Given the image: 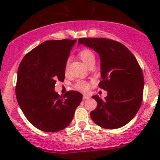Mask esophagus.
I'll return each instance as SVG.
<instances>
[{"label": "esophagus", "instance_id": "esophagus-1", "mask_svg": "<svg viewBox=\"0 0 160 160\" xmlns=\"http://www.w3.org/2000/svg\"><path fill=\"white\" fill-rule=\"evenodd\" d=\"M89 96L87 95H83V99L84 100H87V99H89Z\"/></svg>", "mask_w": 160, "mask_h": 160}]
</instances>
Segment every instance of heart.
<instances>
[{
	"instance_id": "b5f03b06",
	"label": "heart",
	"mask_w": 160,
	"mask_h": 160,
	"mask_svg": "<svg viewBox=\"0 0 160 160\" xmlns=\"http://www.w3.org/2000/svg\"><path fill=\"white\" fill-rule=\"evenodd\" d=\"M80 58L82 59V60L84 62V64H86L87 66L92 62H95V54L93 53L92 51H91L89 49H84L79 52L78 54ZM76 89H77L78 90L85 92L89 89V84L88 83L84 82V81L78 80L74 84Z\"/></svg>"
}]
</instances>
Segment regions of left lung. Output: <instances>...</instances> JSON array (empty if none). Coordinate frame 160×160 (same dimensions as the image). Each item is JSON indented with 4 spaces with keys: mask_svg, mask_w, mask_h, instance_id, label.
Instances as JSON below:
<instances>
[{
    "mask_svg": "<svg viewBox=\"0 0 160 160\" xmlns=\"http://www.w3.org/2000/svg\"><path fill=\"white\" fill-rule=\"evenodd\" d=\"M81 44L94 49L100 59L102 81L98 86L108 95L98 102L90 117L95 124L106 129H117L130 122L138 111L143 98V72L136 58L122 43L103 38H82Z\"/></svg>",
    "mask_w": 160,
    "mask_h": 160,
    "instance_id": "obj_1",
    "label": "left lung"
}]
</instances>
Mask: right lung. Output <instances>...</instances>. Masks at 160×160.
<instances>
[{
  "instance_id": "add662e5",
  "label": "right lung",
  "mask_w": 160,
  "mask_h": 160,
  "mask_svg": "<svg viewBox=\"0 0 160 160\" xmlns=\"http://www.w3.org/2000/svg\"><path fill=\"white\" fill-rule=\"evenodd\" d=\"M76 40L47 41L24 57L17 71L16 97L28 121L38 130L54 132L71 124L82 100L78 92L60 95L56 81L65 78L70 51Z\"/></svg>"
}]
</instances>
